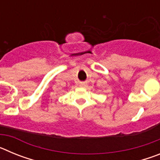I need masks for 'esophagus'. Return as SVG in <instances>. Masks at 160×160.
<instances>
[{"mask_svg":"<svg viewBox=\"0 0 160 160\" xmlns=\"http://www.w3.org/2000/svg\"><path fill=\"white\" fill-rule=\"evenodd\" d=\"M87 86V82H79V87H86Z\"/></svg>","mask_w":160,"mask_h":160,"instance_id":"esophagus-1","label":"esophagus"}]
</instances>
